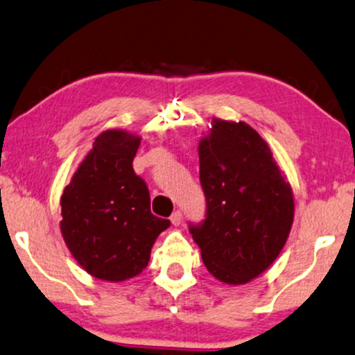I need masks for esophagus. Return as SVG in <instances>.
Returning a JSON list of instances; mask_svg holds the SVG:
<instances>
[{
	"instance_id": "34e87169",
	"label": "esophagus",
	"mask_w": 355,
	"mask_h": 355,
	"mask_svg": "<svg viewBox=\"0 0 355 355\" xmlns=\"http://www.w3.org/2000/svg\"><path fill=\"white\" fill-rule=\"evenodd\" d=\"M171 222H172L173 225H175V227H178L180 223L183 222V216H182V212H180V211H175V212H173L172 216H171Z\"/></svg>"
}]
</instances>
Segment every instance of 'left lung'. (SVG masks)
I'll list each match as a JSON object with an SVG mask.
<instances>
[{
  "mask_svg": "<svg viewBox=\"0 0 355 355\" xmlns=\"http://www.w3.org/2000/svg\"><path fill=\"white\" fill-rule=\"evenodd\" d=\"M206 218L189 223L202 262L217 279L243 284L273 263L293 225L289 183L270 148L244 122L214 119L199 143Z\"/></svg>",
  "mask_w": 355,
  "mask_h": 355,
  "instance_id": "1",
  "label": "left lung"
}]
</instances>
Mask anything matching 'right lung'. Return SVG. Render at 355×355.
<instances>
[{
  "label": "right lung",
  "instance_id": "obj_1",
  "mask_svg": "<svg viewBox=\"0 0 355 355\" xmlns=\"http://www.w3.org/2000/svg\"><path fill=\"white\" fill-rule=\"evenodd\" d=\"M141 138L122 130L98 135L61 198V233L89 275L123 282L146 268L171 220L151 214L149 189L133 171Z\"/></svg>",
  "mask_w": 355,
  "mask_h": 355
}]
</instances>
